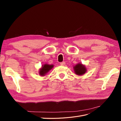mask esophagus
Masks as SVG:
<instances>
[{"mask_svg": "<svg viewBox=\"0 0 121 121\" xmlns=\"http://www.w3.org/2000/svg\"><path fill=\"white\" fill-rule=\"evenodd\" d=\"M60 65H65V61H63V62H61L60 63Z\"/></svg>", "mask_w": 121, "mask_h": 121, "instance_id": "esophagus-1", "label": "esophagus"}]
</instances>
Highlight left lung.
<instances>
[{
	"label": "left lung",
	"instance_id": "left-lung-1",
	"mask_svg": "<svg viewBox=\"0 0 121 121\" xmlns=\"http://www.w3.org/2000/svg\"><path fill=\"white\" fill-rule=\"evenodd\" d=\"M74 68L75 74L78 75H83L86 72V68L81 64L76 65Z\"/></svg>",
	"mask_w": 121,
	"mask_h": 121
}]
</instances>
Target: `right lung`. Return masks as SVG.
<instances>
[{"mask_svg": "<svg viewBox=\"0 0 121 121\" xmlns=\"http://www.w3.org/2000/svg\"><path fill=\"white\" fill-rule=\"evenodd\" d=\"M53 67V65H49L48 64H45L42 65L41 69H40L39 74L41 76H44L47 73H48Z\"/></svg>", "mask_w": 121, "mask_h": 121, "instance_id": "right-lung-1", "label": "right lung"}]
</instances>
